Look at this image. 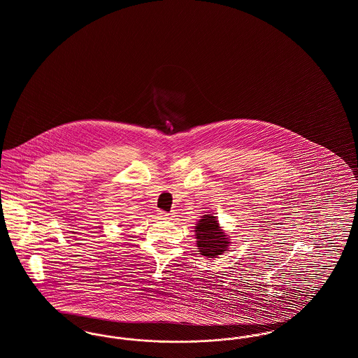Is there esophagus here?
<instances>
[{
  "label": "esophagus",
  "mask_w": 358,
  "mask_h": 358,
  "mask_svg": "<svg viewBox=\"0 0 358 358\" xmlns=\"http://www.w3.org/2000/svg\"><path fill=\"white\" fill-rule=\"evenodd\" d=\"M158 217H159V219H169V217H171V213H166V212H159V213H158Z\"/></svg>",
  "instance_id": "obj_1"
}]
</instances>
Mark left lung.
Returning <instances> with one entry per match:
<instances>
[{"instance_id": "left-lung-1", "label": "left lung", "mask_w": 358, "mask_h": 358, "mask_svg": "<svg viewBox=\"0 0 358 358\" xmlns=\"http://www.w3.org/2000/svg\"><path fill=\"white\" fill-rule=\"evenodd\" d=\"M197 247L201 255L206 257H216L222 255L229 247L228 235L222 231L216 216L204 215L197 222L196 228Z\"/></svg>"}]
</instances>
